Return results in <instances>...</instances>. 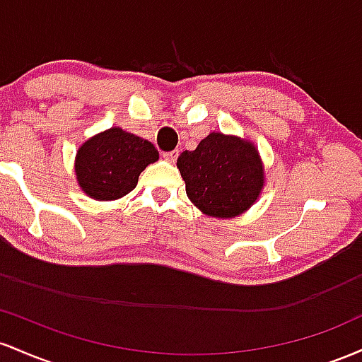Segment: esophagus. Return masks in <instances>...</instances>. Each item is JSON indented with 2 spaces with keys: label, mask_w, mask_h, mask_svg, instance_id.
I'll return each mask as SVG.
<instances>
[{
  "label": "esophagus",
  "mask_w": 362,
  "mask_h": 362,
  "mask_svg": "<svg viewBox=\"0 0 362 362\" xmlns=\"http://www.w3.org/2000/svg\"><path fill=\"white\" fill-rule=\"evenodd\" d=\"M177 156H180V152H177V150H173V152H164V156L162 157H164L168 162H176Z\"/></svg>",
  "instance_id": "1"
}]
</instances>
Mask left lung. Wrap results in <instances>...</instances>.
I'll use <instances>...</instances> for the list:
<instances>
[{
	"mask_svg": "<svg viewBox=\"0 0 362 362\" xmlns=\"http://www.w3.org/2000/svg\"><path fill=\"white\" fill-rule=\"evenodd\" d=\"M177 169L193 205L218 218L246 212L265 182L257 147L245 138L215 132L194 150H185L177 157Z\"/></svg>",
	"mask_w": 362,
	"mask_h": 362,
	"instance_id": "left-lung-1",
	"label": "left lung"
}]
</instances>
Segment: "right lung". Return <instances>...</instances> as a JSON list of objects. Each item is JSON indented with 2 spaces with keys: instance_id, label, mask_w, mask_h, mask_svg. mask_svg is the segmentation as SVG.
<instances>
[{
  "instance_id": "1",
  "label": "right lung",
  "mask_w": 362,
  "mask_h": 362,
  "mask_svg": "<svg viewBox=\"0 0 362 362\" xmlns=\"http://www.w3.org/2000/svg\"><path fill=\"white\" fill-rule=\"evenodd\" d=\"M157 159L159 152L148 140L109 128L78 148L76 181L93 200H116L135 189L141 170Z\"/></svg>"
}]
</instances>
